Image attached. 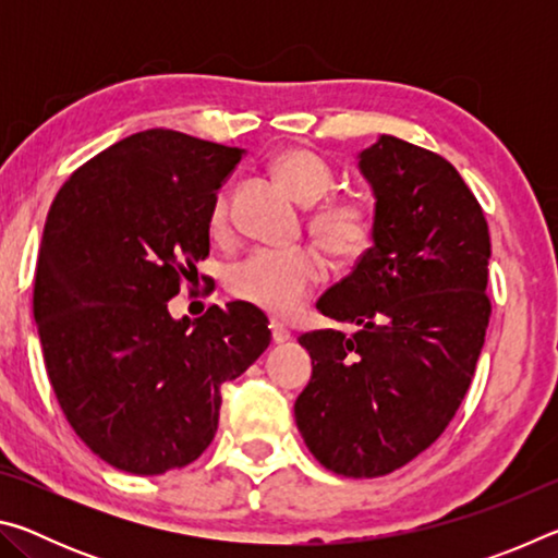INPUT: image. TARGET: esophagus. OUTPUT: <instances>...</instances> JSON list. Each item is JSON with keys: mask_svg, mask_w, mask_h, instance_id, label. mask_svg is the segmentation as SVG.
Returning <instances> with one entry per match:
<instances>
[{"mask_svg": "<svg viewBox=\"0 0 558 558\" xmlns=\"http://www.w3.org/2000/svg\"><path fill=\"white\" fill-rule=\"evenodd\" d=\"M270 332H272V342H276V344H286L288 339L292 337L290 329L282 323H278V319H272V323H270Z\"/></svg>", "mask_w": 558, "mask_h": 558, "instance_id": "obj_1", "label": "esophagus"}]
</instances>
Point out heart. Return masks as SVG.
Masks as SVG:
<instances>
[{
  "instance_id": "1",
  "label": "heart",
  "mask_w": 558,
  "mask_h": 558,
  "mask_svg": "<svg viewBox=\"0 0 558 558\" xmlns=\"http://www.w3.org/2000/svg\"><path fill=\"white\" fill-rule=\"evenodd\" d=\"M272 174L300 206H315L332 192L335 172L323 157L307 149H288L276 157ZM229 223V196L221 192L214 199L209 226L223 231ZM310 229L323 248L335 258L354 260L369 248L374 221L364 204L354 199H329L310 219ZM323 280V263L310 251H258L245 258L231 276L233 295L276 317H288L302 305L317 282Z\"/></svg>"
}]
</instances>
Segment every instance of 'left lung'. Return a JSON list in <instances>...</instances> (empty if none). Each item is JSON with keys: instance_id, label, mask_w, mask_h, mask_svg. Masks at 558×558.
Returning <instances> with one entry per match:
<instances>
[{"instance_id": "obj_1", "label": "left lung", "mask_w": 558, "mask_h": 558, "mask_svg": "<svg viewBox=\"0 0 558 558\" xmlns=\"http://www.w3.org/2000/svg\"><path fill=\"white\" fill-rule=\"evenodd\" d=\"M356 167L374 196L372 248L317 300L356 335L298 339L313 376L295 423L327 470L379 477L426 450L465 399L489 323V233L440 155L379 135Z\"/></svg>"}]
</instances>
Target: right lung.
I'll return each mask as SVG.
<instances>
[{
  "mask_svg": "<svg viewBox=\"0 0 558 558\" xmlns=\"http://www.w3.org/2000/svg\"><path fill=\"white\" fill-rule=\"evenodd\" d=\"M245 149L145 130L75 169L51 204L34 280L44 362L78 438L132 475L184 468L219 428L221 384L270 344L248 302L174 319L209 256L216 192Z\"/></svg>",
  "mask_w": 558,
  "mask_h": 558,
  "instance_id": "right-lung-1",
  "label": "right lung"
}]
</instances>
